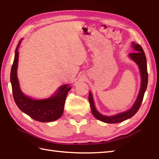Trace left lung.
Wrapping results in <instances>:
<instances>
[{
    "label": "left lung",
    "mask_w": 159,
    "mask_h": 159,
    "mask_svg": "<svg viewBox=\"0 0 159 159\" xmlns=\"http://www.w3.org/2000/svg\"><path fill=\"white\" fill-rule=\"evenodd\" d=\"M132 46L134 47L135 52L129 53V57L132 59L133 60L135 61L138 64L140 70V73H141V77H142V83H141V87H140L139 93L138 96V98L136 99L135 104L134 106H133L132 108L126 112L118 114H116V115L111 116H106L102 115L100 113H99L97 111L96 109L95 108V105H94L91 93H89V102L90 103L92 114H93V116L96 118L97 119L104 122V123H117L129 119V118L135 115V113L138 111L140 106H141L142 102L143 101V95H144L145 91L147 88L148 79V70H147L146 57L144 53V51H143L142 47L141 46L138 45V44L135 43L134 42L132 43Z\"/></svg>",
    "instance_id": "obj_1"
}]
</instances>
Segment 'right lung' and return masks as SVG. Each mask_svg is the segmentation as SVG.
Listing matches in <instances>:
<instances>
[{"label":"right lung","mask_w":159,"mask_h":159,"mask_svg":"<svg viewBox=\"0 0 159 159\" xmlns=\"http://www.w3.org/2000/svg\"><path fill=\"white\" fill-rule=\"evenodd\" d=\"M16 49L14 61L11 70V83L14 101L22 112L28 114L34 120L39 122H51L57 120L61 116L64 112L66 98L70 87L64 84L59 88L57 93L54 96L45 99H32L21 91L17 77L18 63V47Z\"/></svg>","instance_id":"obj_1"}]
</instances>
